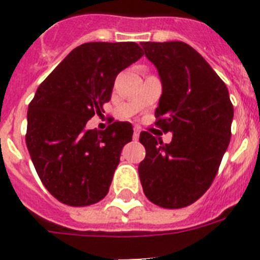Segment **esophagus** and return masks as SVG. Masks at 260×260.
<instances>
[{"instance_id":"obj_1","label":"esophagus","mask_w":260,"mask_h":260,"mask_svg":"<svg viewBox=\"0 0 260 260\" xmlns=\"http://www.w3.org/2000/svg\"><path fill=\"white\" fill-rule=\"evenodd\" d=\"M139 136H140V129L136 126V128H134V140H138Z\"/></svg>"}]
</instances>
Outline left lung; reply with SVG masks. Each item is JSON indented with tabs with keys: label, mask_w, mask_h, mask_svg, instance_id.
Instances as JSON below:
<instances>
[{
	"label": "left lung",
	"mask_w": 260,
	"mask_h": 260,
	"mask_svg": "<svg viewBox=\"0 0 260 260\" xmlns=\"http://www.w3.org/2000/svg\"><path fill=\"white\" fill-rule=\"evenodd\" d=\"M162 82L155 117L173 140L140 134L146 158L139 165L143 191L167 209L193 204L209 189L231 140L234 106L209 63L183 42H143Z\"/></svg>",
	"instance_id": "obj_1"
}]
</instances>
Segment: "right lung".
I'll return each mask as SVG.
<instances>
[{"instance_id":"obj_1","label":"right lung","mask_w":260,"mask_h":260,"mask_svg":"<svg viewBox=\"0 0 260 260\" xmlns=\"http://www.w3.org/2000/svg\"><path fill=\"white\" fill-rule=\"evenodd\" d=\"M143 54L134 42L85 43L36 90L28 106L25 142L39 178L58 201L87 206L109 191L134 128L116 121L97 132L86 124L104 112L118 73Z\"/></svg>"}]
</instances>
